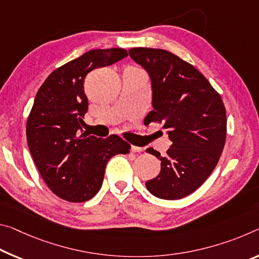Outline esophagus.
<instances>
[{
    "label": "esophagus",
    "mask_w": 259,
    "mask_h": 259,
    "mask_svg": "<svg viewBox=\"0 0 259 259\" xmlns=\"http://www.w3.org/2000/svg\"><path fill=\"white\" fill-rule=\"evenodd\" d=\"M131 151H133V152H138V153H141V152H143V147L133 145V146H131Z\"/></svg>",
    "instance_id": "obj_1"
}]
</instances>
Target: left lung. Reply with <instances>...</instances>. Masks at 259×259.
I'll return each mask as SVG.
<instances>
[{"mask_svg":"<svg viewBox=\"0 0 259 259\" xmlns=\"http://www.w3.org/2000/svg\"><path fill=\"white\" fill-rule=\"evenodd\" d=\"M129 55L149 72L152 84L150 122L162 123L171 145L161 157L157 178L147 181L152 195L180 199L197 190L212 174L226 142V108L220 94L190 63L165 49L131 48Z\"/></svg>","mask_w":259,"mask_h":259,"instance_id":"1","label":"left lung"}]
</instances>
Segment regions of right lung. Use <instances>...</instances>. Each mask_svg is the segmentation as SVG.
<instances>
[{
  "label": "right lung",
  "mask_w": 259,
  "mask_h": 259,
  "mask_svg": "<svg viewBox=\"0 0 259 259\" xmlns=\"http://www.w3.org/2000/svg\"><path fill=\"white\" fill-rule=\"evenodd\" d=\"M125 56L122 48L86 52L53 71L35 96L26 123L28 150L45 183L68 202L83 203L96 196L109 159L131 149L117 135L102 139L81 134L89 107L86 75Z\"/></svg>",
  "instance_id": "add662e5"
}]
</instances>
